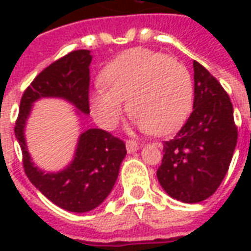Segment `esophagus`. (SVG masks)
<instances>
[{"label": "esophagus", "mask_w": 251, "mask_h": 251, "mask_svg": "<svg viewBox=\"0 0 251 251\" xmlns=\"http://www.w3.org/2000/svg\"><path fill=\"white\" fill-rule=\"evenodd\" d=\"M138 144L136 141H133V140H127L126 141V149H127V152L129 153H134L136 151H138Z\"/></svg>", "instance_id": "obj_1"}]
</instances>
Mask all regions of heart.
<instances>
[{
	"label": "heart",
	"instance_id": "1",
	"mask_svg": "<svg viewBox=\"0 0 251 251\" xmlns=\"http://www.w3.org/2000/svg\"><path fill=\"white\" fill-rule=\"evenodd\" d=\"M102 87L90 95L95 120L114 129L124 113V100L141 130L156 136L172 133L188 117L194 102V83L177 59L145 48L121 53L100 74Z\"/></svg>",
	"mask_w": 251,
	"mask_h": 251
}]
</instances>
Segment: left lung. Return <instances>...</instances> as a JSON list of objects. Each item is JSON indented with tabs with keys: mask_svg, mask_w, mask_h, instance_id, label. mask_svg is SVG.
<instances>
[{
	"mask_svg": "<svg viewBox=\"0 0 251 251\" xmlns=\"http://www.w3.org/2000/svg\"><path fill=\"white\" fill-rule=\"evenodd\" d=\"M194 111L174 137L164 142L157 169L164 191L183 203H199L225 179L237 147L232 103L221 83L194 62Z\"/></svg>",
	"mask_w": 251,
	"mask_h": 251,
	"instance_id": "8db88e82",
	"label": "left lung"
}]
</instances>
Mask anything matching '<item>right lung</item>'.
I'll list each match as a JSON object with an SVG mask.
<instances>
[{
	"label": "right lung",
	"mask_w": 251,
	"mask_h": 251,
	"mask_svg": "<svg viewBox=\"0 0 251 251\" xmlns=\"http://www.w3.org/2000/svg\"><path fill=\"white\" fill-rule=\"evenodd\" d=\"M91 59L87 50L72 51L43 70L25 90L14 126L23 151L24 171L30 183L53 204L71 212L94 210L109 196L126 156L125 142L109 131L88 129L79 137L71 163L59 172H46L32 163L24 130L32 106L40 98L66 99L77 113L90 114L88 67Z\"/></svg>",
	"instance_id": "add662e5"
}]
</instances>
